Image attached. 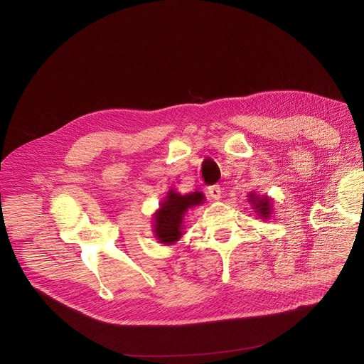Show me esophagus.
Masks as SVG:
<instances>
[{
    "label": "esophagus",
    "instance_id": "1",
    "mask_svg": "<svg viewBox=\"0 0 364 364\" xmlns=\"http://www.w3.org/2000/svg\"><path fill=\"white\" fill-rule=\"evenodd\" d=\"M221 193H223V190H221V187L218 184H214V186H209L208 187V195L211 196L213 199H215V200L221 198Z\"/></svg>",
    "mask_w": 364,
    "mask_h": 364
}]
</instances>
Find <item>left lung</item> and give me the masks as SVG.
Masks as SVG:
<instances>
[{
  "instance_id": "obj_1",
  "label": "left lung",
  "mask_w": 364,
  "mask_h": 364,
  "mask_svg": "<svg viewBox=\"0 0 364 364\" xmlns=\"http://www.w3.org/2000/svg\"><path fill=\"white\" fill-rule=\"evenodd\" d=\"M251 202L254 203L257 211L261 214V217H269L270 215V199L269 198H258L251 195Z\"/></svg>"
}]
</instances>
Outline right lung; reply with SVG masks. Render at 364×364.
<instances>
[{
  "instance_id": "right-lung-1",
  "label": "right lung",
  "mask_w": 364,
  "mask_h": 364,
  "mask_svg": "<svg viewBox=\"0 0 364 364\" xmlns=\"http://www.w3.org/2000/svg\"><path fill=\"white\" fill-rule=\"evenodd\" d=\"M202 193H192L181 196L171 190L166 200L155 215V233L162 243H172L181 237V221L187 208L202 203Z\"/></svg>"
}]
</instances>
